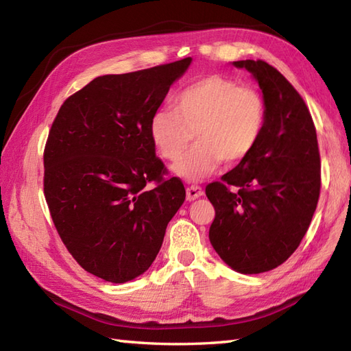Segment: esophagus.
Wrapping results in <instances>:
<instances>
[{"label":"esophagus","instance_id":"esophagus-1","mask_svg":"<svg viewBox=\"0 0 351 351\" xmlns=\"http://www.w3.org/2000/svg\"><path fill=\"white\" fill-rule=\"evenodd\" d=\"M200 196H204V189L200 185H191V187L187 189V200H196Z\"/></svg>","mask_w":351,"mask_h":351}]
</instances>
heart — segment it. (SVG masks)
Segmentation results:
<instances>
[{"instance_id":"obj_1","label":"heart","mask_w":351,"mask_h":351,"mask_svg":"<svg viewBox=\"0 0 351 351\" xmlns=\"http://www.w3.org/2000/svg\"><path fill=\"white\" fill-rule=\"evenodd\" d=\"M265 117L264 96L255 87L210 75L184 87L175 96L173 107L156 110L149 122V136L161 158L176 161L193 132L196 145L175 171L196 181L210 176L223 160H244L259 141Z\"/></svg>"}]
</instances>
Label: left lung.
<instances>
[{"label":"left lung","mask_w":351,"mask_h":351,"mask_svg":"<svg viewBox=\"0 0 351 351\" xmlns=\"http://www.w3.org/2000/svg\"><path fill=\"white\" fill-rule=\"evenodd\" d=\"M234 64L256 78L267 117L255 149L206 185L215 210L210 241L234 270L258 274L285 263L302 243L318 204L322 161L314 121L294 86L264 60Z\"/></svg>","instance_id":"left-lung-1"}]
</instances>
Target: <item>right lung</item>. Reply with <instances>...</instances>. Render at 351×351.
Here are the masks:
<instances>
[{"instance_id":"add662e5","label":"right lung","mask_w":351,"mask_h":351,"mask_svg":"<svg viewBox=\"0 0 351 351\" xmlns=\"http://www.w3.org/2000/svg\"><path fill=\"white\" fill-rule=\"evenodd\" d=\"M191 58L102 75L63 102L43 151V195L73 259L123 283L158 255L185 200L180 178L155 155L149 122Z\"/></svg>"}]
</instances>
